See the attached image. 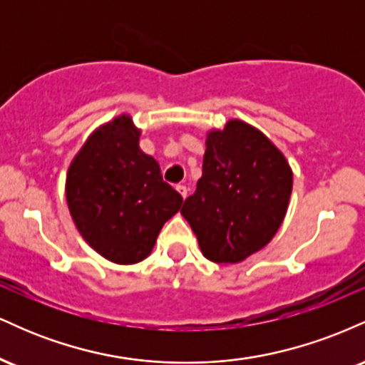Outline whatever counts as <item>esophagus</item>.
<instances>
[{
	"label": "esophagus",
	"instance_id": "1",
	"mask_svg": "<svg viewBox=\"0 0 365 365\" xmlns=\"http://www.w3.org/2000/svg\"><path fill=\"white\" fill-rule=\"evenodd\" d=\"M177 190L180 192V195H182L183 199H185L187 194H188V188L185 185H177Z\"/></svg>",
	"mask_w": 365,
	"mask_h": 365
}]
</instances>
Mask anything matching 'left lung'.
Segmentation results:
<instances>
[{"instance_id":"obj_1","label":"left lung","mask_w":365,"mask_h":365,"mask_svg":"<svg viewBox=\"0 0 365 365\" xmlns=\"http://www.w3.org/2000/svg\"><path fill=\"white\" fill-rule=\"evenodd\" d=\"M293 175L276 145L240 120L212 130L202 177L183 202L204 257L235 264L261 250L287 215Z\"/></svg>"}]
</instances>
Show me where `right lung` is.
Masks as SVG:
<instances>
[{
    "label": "right lung",
    "mask_w": 365,
    "mask_h": 365,
    "mask_svg": "<svg viewBox=\"0 0 365 365\" xmlns=\"http://www.w3.org/2000/svg\"><path fill=\"white\" fill-rule=\"evenodd\" d=\"M140 130L121 115L96 130L66 175V202L83 240L116 264L153 250L159 230L180 211L182 195L139 148Z\"/></svg>",
    "instance_id": "add662e5"
}]
</instances>
